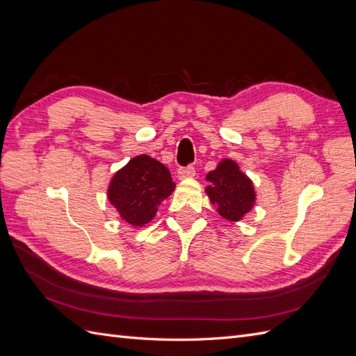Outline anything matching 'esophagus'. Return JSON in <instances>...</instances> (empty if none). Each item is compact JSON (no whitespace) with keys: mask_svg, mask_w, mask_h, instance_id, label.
<instances>
[{"mask_svg":"<svg viewBox=\"0 0 356 356\" xmlns=\"http://www.w3.org/2000/svg\"><path fill=\"white\" fill-rule=\"evenodd\" d=\"M195 175H196L195 166H186V168H179V169H178V178H179V179L193 178Z\"/></svg>","mask_w":356,"mask_h":356,"instance_id":"34e87169","label":"esophagus"}]
</instances>
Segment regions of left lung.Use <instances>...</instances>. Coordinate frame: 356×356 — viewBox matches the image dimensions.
<instances>
[{
  "label": "left lung",
  "mask_w": 356,
  "mask_h": 356,
  "mask_svg": "<svg viewBox=\"0 0 356 356\" xmlns=\"http://www.w3.org/2000/svg\"><path fill=\"white\" fill-rule=\"evenodd\" d=\"M211 184L207 193L222 218L229 221H239L245 213L250 212L255 202V191L252 181L239 170L236 161L224 159L217 169L207 175Z\"/></svg>",
  "instance_id": "1"
}]
</instances>
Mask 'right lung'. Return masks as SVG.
I'll use <instances>...</instances> for the list:
<instances>
[{
  "label": "right lung",
  "mask_w": 356,
  "mask_h": 356,
  "mask_svg": "<svg viewBox=\"0 0 356 356\" xmlns=\"http://www.w3.org/2000/svg\"><path fill=\"white\" fill-rule=\"evenodd\" d=\"M174 188L169 169L159 160L141 154L113 177L108 199L126 222L144 225L153 220L160 202L170 196Z\"/></svg>",
  "instance_id": "1"
}]
</instances>
